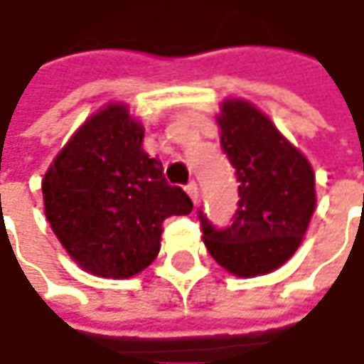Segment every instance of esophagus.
<instances>
[{"label":"esophagus","mask_w":364,"mask_h":364,"mask_svg":"<svg viewBox=\"0 0 364 364\" xmlns=\"http://www.w3.org/2000/svg\"><path fill=\"white\" fill-rule=\"evenodd\" d=\"M185 191H187V195L193 199V203H197V197H199V191H197V183L195 181L187 183V185H185Z\"/></svg>","instance_id":"1"}]
</instances>
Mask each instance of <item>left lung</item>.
<instances>
[{"label":"left lung","mask_w":364,"mask_h":364,"mask_svg":"<svg viewBox=\"0 0 364 364\" xmlns=\"http://www.w3.org/2000/svg\"><path fill=\"white\" fill-rule=\"evenodd\" d=\"M218 124L240 201L228 228H215L199 211L203 242L211 257L240 278L269 274L292 257L306 233L316 205L314 171L245 100H225Z\"/></svg>","instance_id":"1"}]
</instances>
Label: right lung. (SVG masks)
<instances>
[{
  "label": "right lung",
  "instance_id": "1",
  "mask_svg": "<svg viewBox=\"0 0 364 364\" xmlns=\"http://www.w3.org/2000/svg\"><path fill=\"white\" fill-rule=\"evenodd\" d=\"M144 129L124 105L86 120L44 175L46 218L78 266L100 278L143 272L161 250L163 221L191 213L181 187L143 151Z\"/></svg>",
  "mask_w": 364,
  "mask_h": 364
}]
</instances>
